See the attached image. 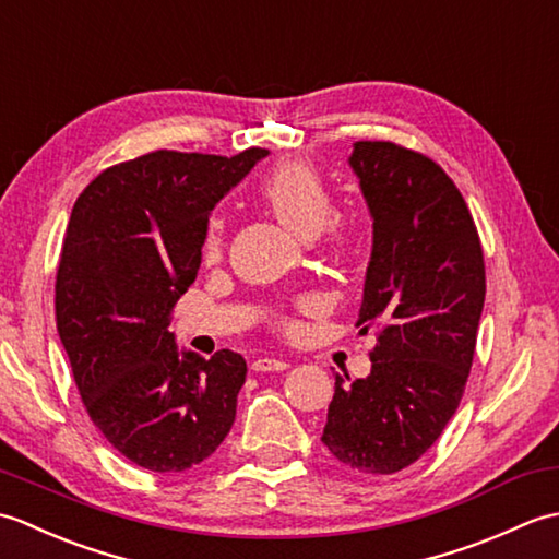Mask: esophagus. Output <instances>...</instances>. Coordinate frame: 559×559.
I'll use <instances>...</instances> for the list:
<instances>
[{
	"label": "esophagus",
	"instance_id": "34e87169",
	"mask_svg": "<svg viewBox=\"0 0 559 559\" xmlns=\"http://www.w3.org/2000/svg\"><path fill=\"white\" fill-rule=\"evenodd\" d=\"M288 362L286 360H278V358H257L252 362V370L254 372H283L288 370Z\"/></svg>",
	"mask_w": 559,
	"mask_h": 559
}]
</instances>
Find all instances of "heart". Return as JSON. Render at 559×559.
I'll return each instance as SVG.
<instances>
[{
  "mask_svg": "<svg viewBox=\"0 0 559 559\" xmlns=\"http://www.w3.org/2000/svg\"><path fill=\"white\" fill-rule=\"evenodd\" d=\"M259 197L293 233L314 237L324 230L331 247L346 249L350 245L353 233L348 225L331 221V216H334V194H331L322 173L310 160H278L261 177ZM225 237H228V221H225L223 213H211L204 223V235H201V254L206 261H218L223 257ZM307 307H312V300H305L300 310H307ZM276 324L286 334H295L300 326L293 314H278Z\"/></svg>",
  "mask_w": 559,
  "mask_h": 559,
  "instance_id": "obj_1",
  "label": "heart"
}]
</instances>
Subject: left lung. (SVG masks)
<instances>
[{"label":"left lung","mask_w":559,"mask_h":559,"mask_svg":"<svg viewBox=\"0 0 559 559\" xmlns=\"http://www.w3.org/2000/svg\"><path fill=\"white\" fill-rule=\"evenodd\" d=\"M350 168L372 213L358 326L374 329L367 379L336 374L322 442L365 476L418 461L456 413L485 302L478 228L459 187L425 153L355 141Z\"/></svg>","instance_id":"left-lung-1"}]
</instances>
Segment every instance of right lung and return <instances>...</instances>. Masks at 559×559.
I'll return each mask as SVG.
<instances>
[{
	"label": "right lung",
	"instance_id": "obj_1",
	"mask_svg": "<svg viewBox=\"0 0 559 559\" xmlns=\"http://www.w3.org/2000/svg\"><path fill=\"white\" fill-rule=\"evenodd\" d=\"M266 153L160 148L103 170L71 209L55 281L57 331L88 418L141 468H192L235 423L242 355L180 358L168 326L201 266L211 209Z\"/></svg>",
	"mask_w": 559,
	"mask_h": 559
}]
</instances>
